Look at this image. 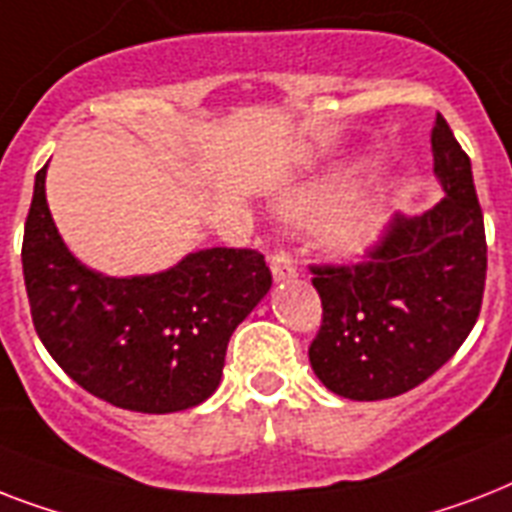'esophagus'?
<instances>
[{"label": "esophagus", "mask_w": 512, "mask_h": 512, "mask_svg": "<svg viewBox=\"0 0 512 512\" xmlns=\"http://www.w3.org/2000/svg\"><path fill=\"white\" fill-rule=\"evenodd\" d=\"M271 273L273 281H289L297 276V265L287 249H276L271 255Z\"/></svg>", "instance_id": "34e87169"}]
</instances>
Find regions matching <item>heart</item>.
<instances>
[{
  "label": "heart",
  "mask_w": 512,
  "mask_h": 512,
  "mask_svg": "<svg viewBox=\"0 0 512 512\" xmlns=\"http://www.w3.org/2000/svg\"><path fill=\"white\" fill-rule=\"evenodd\" d=\"M361 170H337L281 196L276 209L297 225H327L329 247L340 257H366L385 236L390 201L382 193L356 196Z\"/></svg>",
  "instance_id": "b5f03b06"
}]
</instances>
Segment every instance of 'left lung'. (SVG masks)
Wrapping results in <instances>:
<instances>
[{"mask_svg": "<svg viewBox=\"0 0 512 512\" xmlns=\"http://www.w3.org/2000/svg\"><path fill=\"white\" fill-rule=\"evenodd\" d=\"M430 143L444 199L393 217L366 263L311 268L324 319L308 358L350 401L417 388L457 353L481 311L486 233L470 159L441 114Z\"/></svg>", "mask_w": 512, "mask_h": 512, "instance_id": "obj_1", "label": "left lung"}]
</instances>
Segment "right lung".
Masks as SVG:
<instances>
[{
    "instance_id": "right-lung-1",
    "label": "right lung",
    "mask_w": 512,
    "mask_h": 512,
    "mask_svg": "<svg viewBox=\"0 0 512 512\" xmlns=\"http://www.w3.org/2000/svg\"><path fill=\"white\" fill-rule=\"evenodd\" d=\"M36 172L23 279L42 345L87 393L143 414L183 412L220 385L233 329L271 289L255 249H199L151 276H106L60 239Z\"/></svg>"
}]
</instances>
